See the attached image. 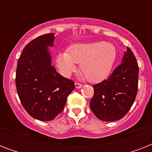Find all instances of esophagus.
Here are the masks:
<instances>
[{
    "label": "esophagus",
    "mask_w": 152,
    "mask_h": 152,
    "mask_svg": "<svg viewBox=\"0 0 152 152\" xmlns=\"http://www.w3.org/2000/svg\"><path fill=\"white\" fill-rule=\"evenodd\" d=\"M75 85H76V88H82V84H81V83H77V82H76V83H75Z\"/></svg>",
    "instance_id": "34e87169"
}]
</instances>
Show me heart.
Here are the masks:
<instances>
[{
  "label": "heart",
  "instance_id": "1",
  "mask_svg": "<svg viewBox=\"0 0 152 152\" xmlns=\"http://www.w3.org/2000/svg\"><path fill=\"white\" fill-rule=\"evenodd\" d=\"M117 57V50L112 43L96 42L91 43L75 44L69 52L57 56V64L62 73L69 75L80 64V70L88 80L96 83L110 75Z\"/></svg>",
  "mask_w": 152,
  "mask_h": 152
}]
</instances>
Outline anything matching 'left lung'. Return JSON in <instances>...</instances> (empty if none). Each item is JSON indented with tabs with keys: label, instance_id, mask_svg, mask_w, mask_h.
Here are the masks:
<instances>
[{
	"label": "left lung",
	"instance_id": "obj_1",
	"mask_svg": "<svg viewBox=\"0 0 152 152\" xmlns=\"http://www.w3.org/2000/svg\"><path fill=\"white\" fill-rule=\"evenodd\" d=\"M139 67L132 51H127L121 63L107 80L94 84L91 110L99 120H120L129 112L138 90Z\"/></svg>",
	"mask_w": 152,
	"mask_h": 152
}]
</instances>
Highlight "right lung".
Wrapping results in <instances>:
<instances>
[{
	"mask_svg": "<svg viewBox=\"0 0 152 152\" xmlns=\"http://www.w3.org/2000/svg\"><path fill=\"white\" fill-rule=\"evenodd\" d=\"M54 34L31 41L18 60L15 85L21 104L32 118L53 120L63 110L74 90V81L67 79L51 65L48 46H53Z\"/></svg>",
	"mask_w": 152,
	"mask_h": 152,
	"instance_id": "1",
	"label": "right lung"
}]
</instances>
